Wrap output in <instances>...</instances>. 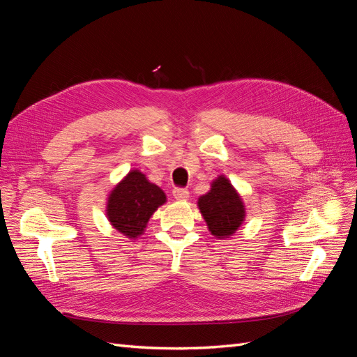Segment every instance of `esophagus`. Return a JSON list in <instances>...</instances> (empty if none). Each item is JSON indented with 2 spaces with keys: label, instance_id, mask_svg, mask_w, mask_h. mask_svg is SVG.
Listing matches in <instances>:
<instances>
[{
  "label": "esophagus",
  "instance_id": "esophagus-1",
  "mask_svg": "<svg viewBox=\"0 0 357 357\" xmlns=\"http://www.w3.org/2000/svg\"><path fill=\"white\" fill-rule=\"evenodd\" d=\"M172 197L178 201H186L189 199V190L188 189H181V188H176L172 190Z\"/></svg>",
  "mask_w": 357,
  "mask_h": 357
}]
</instances>
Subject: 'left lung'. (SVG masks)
<instances>
[{"instance_id": "left-lung-1", "label": "left lung", "mask_w": 357, "mask_h": 357, "mask_svg": "<svg viewBox=\"0 0 357 357\" xmlns=\"http://www.w3.org/2000/svg\"><path fill=\"white\" fill-rule=\"evenodd\" d=\"M198 208L215 238H229L245 219V205L225 176L211 181L210 190L198 198Z\"/></svg>"}]
</instances>
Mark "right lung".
<instances>
[{"label": "right lung", "instance_id": "1", "mask_svg": "<svg viewBox=\"0 0 357 357\" xmlns=\"http://www.w3.org/2000/svg\"><path fill=\"white\" fill-rule=\"evenodd\" d=\"M167 202V195L139 169H131L112 189L105 214L113 228L129 240L143 235L153 213Z\"/></svg>", "mask_w": 357, "mask_h": 357}]
</instances>
